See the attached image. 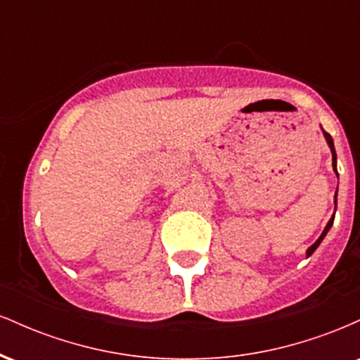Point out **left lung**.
I'll return each mask as SVG.
<instances>
[{"label": "left lung", "mask_w": 360, "mask_h": 360, "mask_svg": "<svg viewBox=\"0 0 360 360\" xmlns=\"http://www.w3.org/2000/svg\"><path fill=\"white\" fill-rule=\"evenodd\" d=\"M321 131H323V137H325V140H326V143H328L330 152H332V167H333V171H335V174H337V177H338V172H337V154H335V146H333V139L330 137V134H326V131L323 130V128H321ZM337 189H338V188H337ZM333 203H335V210H337V193H335V200H333ZM333 220H335V212H333L332 218H330L328 223H326L325 230H323V232H321L320 237H318V240H316L315 243H313L311 247H308V250H307V257H309V255H311L313 252H315V250L318 249V245H320V243L323 242V238L326 237V233H328V230L332 229Z\"/></svg>", "instance_id": "8db88e82"}]
</instances>
